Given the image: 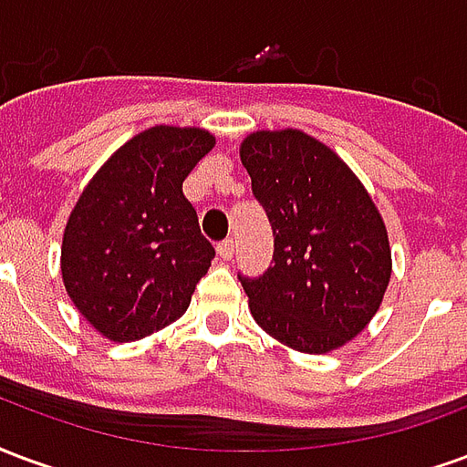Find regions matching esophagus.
I'll use <instances>...</instances> for the list:
<instances>
[{
	"mask_svg": "<svg viewBox=\"0 0 467 467\" xmlns=\"http://www.w3.org/2000/svg\"><path fill=\"white\" fill-rule=\"evenodd\" d=\"M234 248H236L234 238H226V241H221L219 246H216V251H219V256L223 258V261H229V258L234 256Z\"/></svg>",
	"mask_w": 467,
	"mask_h": 467,
	"instance_id": "1",
	"label": "esophagus"
}]
</instances>
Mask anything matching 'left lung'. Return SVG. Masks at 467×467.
<instances>
[{
    "instance_id": "obj_1",
    "label": "left lung",
    "mask_w": 467,
    "mask_h": 467,
    "mask_svg": "<svg viewBox=\"0 0 467 467\" xmlns=\"http://www.w3.org/2000/svg\"><path fill=\"white\" fill-rule=\"evenodd\" d=\"M241 163L274 229V266L238 275L254 321L301 353L341 348L368 326L390 281L380 211L348 163L301 129L248 134Z\"/></svg>"
}]
</instances>
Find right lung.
Returning <instances> with one entry per match:
<instances>
[{
    "instance_id": "right-lung-1",
    "label": "right lung",
    "mask_w": 467,
    "mask_h": 467,
    "mask_svg": "<svg viewBox=\"0 0 467 467\" xmlns=\"http://www.w3.org/2000/svg\"><path fill=\"white\" fill-rule=\"evenodd\" d=\"M216 136L151 126L119 146L69 213L61 278L77 311L109 341H139L182 318L213 246L182 183Z\"/></svg>"
}]
</instances>
